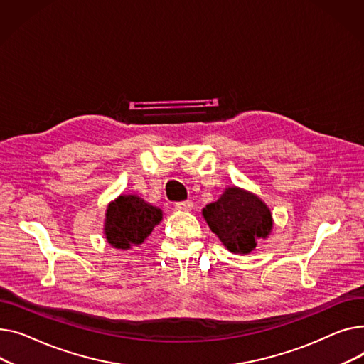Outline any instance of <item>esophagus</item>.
I'll list each match as a JSON object with an SVG mask.
<instances>
[{
    "label": "esophagus",
    "instance_id": "34e87169",
    "mask_svg": "<svg viewBox=\"0 0 364 364\" xmlns=\"http://www.w3.org/2000/svg\"><path fill=\"white\" fill-rule=\"evenodd\" d=\"M192 207H194V203H192L191 200H186V201H181V203H176V208L178 210H192Z\"/></svg>",
    "mask_w": 364,
    "mask_h": 364
}]
</instances>
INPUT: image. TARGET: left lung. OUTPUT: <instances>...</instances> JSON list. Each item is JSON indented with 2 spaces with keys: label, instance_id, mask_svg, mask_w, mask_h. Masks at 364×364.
Returning <instances> with one entry per match:
<instances>
[{
  "label": "left lung",
  "instance_id": "8db88e82",
  "mask_svg": "<svg viewBox=\"0 0 364 364\" xmlns=\"http://www.w3.org/2000/svg\"><path fill=\"white\" fill-rule=\"evenodd\" d=\"M203 216L213 233L230 252L248 254L257 240L267 238L273 226L267 205L241 188H228L215 203L205 205Z\"/></svg>",
  "mask_w": 364,
  "mask_h": 364
}]
</instances>
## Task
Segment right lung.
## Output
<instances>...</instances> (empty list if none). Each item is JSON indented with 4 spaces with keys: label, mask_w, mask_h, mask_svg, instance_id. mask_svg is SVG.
<instances>
[{
    "label": "right lung",
    "mask_w": 364,
    "mask_h": 364,
    "mask_svg": "<svg viewBox=\"0 0 364 364\" xmlns=\"http://www.w3.org/2000/svg\"><path fill=\"white\" fill-rule=\"evenodd\" d=\"M161 210L136 196H120L107 208L105 238L116 248L142 244L161 220Z\"/></svg>",
    "instance_id": "right-lung-1"
}]
</instances>
